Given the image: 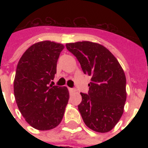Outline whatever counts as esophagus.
Returning <instances> with one entry per match:
<instances>
[{"instance_id":"34e87169","label":"esophagus","mask_w":148,"mask_h":148,"mask_svg":"<svg viewBox=\"0 0 148 148\" xmlns=\"http://www.w3.org/2000/svg\"><path fill=\"white\" fill-rule=\"evenodd\" d=\"M68 90H69L70 92H74V91H75V90H74V88H68Z\"/></svg>"}]
</instances>
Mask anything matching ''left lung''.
<instances>
[{
  "label": "left lung",
  "instance_id": "1",
  "mask_svg": "<svg viewBox=\"0 0 148 148\" xmlns=\"http://www.w3.org/2000/svg\"><path fill=\"white\" fill-rule=\"evenodd\" d=\"M66 47L84 73L91 77L88 93H81L82 101L77 106L84 122L97 132L110 131L121 117L126 101V77L121 66L109 50L97 43H69Z\"/></svg>",
  "mask_w": 148,
  "mask_h": 148
}]
</instances>
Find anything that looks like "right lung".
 <instances>
[{
    "label": "right lung",
    "mask_w": 148,
    "mask_h": 148,
    "mask_svg": "<svg viewBox=\"0 0 148 148\" xmlns=\"http://www.w3.org/2000/svg\"><path fill=\"white\" fill-rule=\"evenodd\" d=\"M64 48L61 44L49 40L36 43L17 64L14 81L17 107L25 121L40 131L51 130L60 124L69 100L66 87L50 84Z\"/></svg>",
    "instance_id": "obj_1"
}]
</instances>
